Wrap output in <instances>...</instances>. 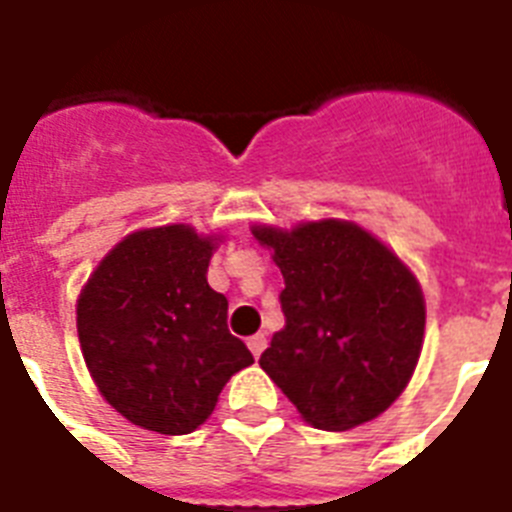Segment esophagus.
Instances as JSON below:
<instances>
[{"mask_svg": "<svg viewBox=\"0 0 512 512\" xmlns=\"http://www.w3.org/2000/svg\"><path fill=\"white\" fill-rule=\"evenodd\" d=\"M248 349H251L253 357L259 359V357H261V351L267 349V338H264V333L251 335V338H248Z\"/></svg>", "mask_w": 512, "mask_h": 512, "instance_id": "esophagus-1", "label": "esophagus"}]
</instances>
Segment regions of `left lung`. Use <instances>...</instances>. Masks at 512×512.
<instances>
[{"label": "left lung", "mask_w": 512, "mask_h": 512, "mask_svg": "<svg viewBox=\"0 0 512 512\" xmlns=\"http://www.w3.org/2000/svg\"><path fill=\"white\" fill-rule=\"evenodd\" d=\"M282 272L285 327L259 365L322 431H349L399 399L418 367L425 298L386 243L343 219L253 224Z\"/></svg>", "instance_id": "8db88e82"}]
</instances>
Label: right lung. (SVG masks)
Wrapping results in <instances>:
<instances>
[{
  "mask_svg": "<svg viewBox=\"0 0 512 512\" xmlns=\"http://www.w3.org/2000/svg\"><path fill=\"white\" fill-rule=\"evenodd\" d=\"M219 235L166 224L126 235L76 301L87 370L129 423L163 436L206 423L227 380L253 365L227 330V298L208 285Z\"/></svg>",
  "mask_w": 512,
  "mask_h": 512,
  "instance_id": "right-lung-1",
  "label": "right lung"
}]
</instances>
